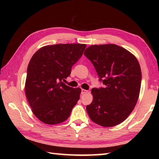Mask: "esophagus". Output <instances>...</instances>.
I'll return each mask as SVG.
<instances>
[{
    "label": "esophagus",
    "mask_w": 159,
    "mask_h": 159,
    "mask_svg": "<svg viewBox=\"0 0 159 159\" xmlns=\"http://www.w3.org/2000/svg\"><path fill=\"white\" fill-rule=\"evenodd\" d=\"M87 92H88V91H87V90L83 89H81V94H85V93H87Z\"/></svg>",
    "instance_id": "obj_1"
}]
</instances>
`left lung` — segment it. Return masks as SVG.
I'll list each match as a JSON object with an SVG mask.
<instances>
[{"label":"left lung","instance_id":"8db88e82","mask_svg":"<svg viewBox=\"0 0 159 159\" xmlns=\"http://www.w3.org/2000/svg\"><path fill=\"white\" fill-rule=\"evenodd\" d=\"M84 55L104 85L92 90V102L86 107L90 119L104 127L120 124L129 116L139 98V62L133 54L116 44L90 46Z\"/></svg>","mask_w":159,"mask_h":159}]
</instances>
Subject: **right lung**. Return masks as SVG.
<instances>
[{
	"label": "right lung",
	"instance_id": "right-lung-1",
	"mask_svg": "<svg viewBox=\"0 0 159 159\" xmlns=\"http://www.w3.org/2000/svg\"><path fill=\"white\" fill-rule=\"evenodd\" d=\"M85 48L82 43L46 46L30 60L25 94L33 114L43 123L63 122L79 100L80 88L67 86L62 80L70 76Z\"/></svg>",
	"mask_w": 159,
	"mask_h": 159
}]
</instances>
